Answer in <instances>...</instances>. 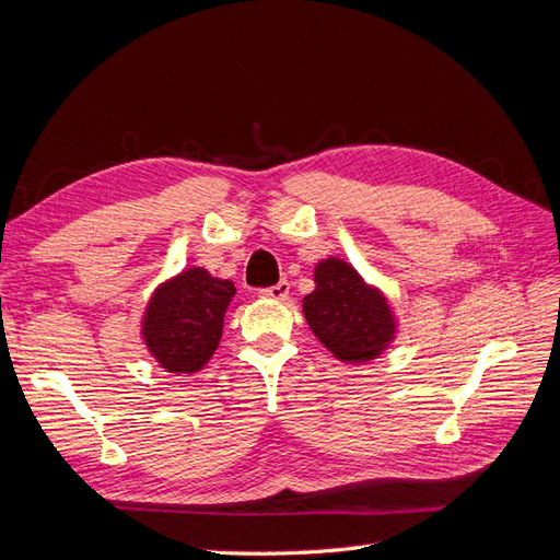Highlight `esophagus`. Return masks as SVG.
Instances as JSON below:
<instances>
[{
	"label": "esophagus",
	"instance_id": "1",
	"mask_svg": "<svg viewBox=\"0 0 560 560\" xmlns=\"http://www.w3.org/2000/svg\"><path fill=\"white\" fill-rule=\"evenodd\" d=\"M264 299H276V301H282V299H287L290 296V282L287 280H280L278 284H273V287H266V290H261L259 292Z\"/></svg>",
	"mask_w": 560,
	"mask_h": 560
}]
</instances>
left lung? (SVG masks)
I'll use <instances>...</instances> for the list:
<instances>
[{
    "label": "left lung",
    "mask_w": 560,
    "mask_h": 560,
    "mask_svg": "<svg viewBox=\"0 0 560 560\" xmlns=\"http://www.w3.org/2000/svg\"><path fill=\"white\" fill-rule=\"evenodd\" d=\"M303 315L319 343L341 362L376 360L395 338L385 296L343 259L329 257L315 266V290L303 299Z\"/></svg>",
    "instance_id": "obj_1"
}]
</instances>
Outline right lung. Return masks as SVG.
Masks as SVG:
<instances>
[{"instance_id": "1", "label": "right lung", "mask_w": 560, "mask_h": 560, "mask_svg": "<svg viewBox=\"0 0 560 560\" xmlns=\"http://www.w3.org/2000/svg\"><path fill=\"white\" fill-rule=\"evenodd\" d=\"M233 296V282L212 278L206 268H189L163 282L142 319L149 352L165 371L196 374L222 341Z\"/></svg>"}]
</instances>
